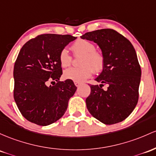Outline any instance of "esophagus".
<instances>
[{
  "label": "esophagus",
  "instance_id": "esophagus-1",
  "mask_svg": "<svg viewBox=\"0 0 156 156\" xmlns=\"http://www.w3.org/2000/svg\"><path fill=\"white\" fill-rule=\"evenodd\" d=\"M75 85L76 87H78V86H80V85H81V83H80V82H76V81H75Z\"/></svg>",
  "mask_w": 156,
  "mask_h": 156
}]
</instances>
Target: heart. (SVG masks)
Segmentation results:
<instances>
[{
    "label": "heart",
    "mask_w": 156,
    "mask_h": 156,
    "mask_svg": "<svg viewBox=\"0 0 156 156\" xmlns=\"http://www.w3.org/2000/svg\"><path fill=\"white\" fill-rule=\"evenodd\" d=\"M71 49L75 55H81L79 61L80 67H72L64 71L66 79L82 82L91 76L92 73H98L102 71L105 64L103 55L95 51L93 43L84 39H78L71 45ZM59 61L61 66L66 67L71 64L72 58L66 49L59 54Z\"/></svg>",
    "instance_id": "1"
}]
</instances>
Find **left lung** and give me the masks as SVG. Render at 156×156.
Listing matches in <instances>:
<instances>
[{"label":"left lung","instance_id":"left-lung-1","mask_svg":"<svg viewBox=\"0 0 156 156\" xmlns=\"http://www.w3.org/2000/svg\"><path fill=\"white\" fill-rule=\"evenodd\" d=\"M81 37L96 43L105 60L103 70L95 78L101 84L90 85L87 109L103 124L121 122L138 103L141 70L136 50L129 40L111 29L87 32ZM104 84L108 85L107 90L102 89Z\"/></svg>","mask_w":156,"mask_h":156}]
</instances>
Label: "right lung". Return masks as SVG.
Masks as SVG:
<instances>
[{
    "mask_svg": "<svg viewBox=\"0 0 156 156\" xmlns=\"http://www.w3.org/2000/svg\"><path fill=\"white\" fill-rule=\"evenodd\" d=\"M77 37L44 34L27 41L15 63L14 98L20 113L30 122L47 126L61 119L77 87L72 80L59 81V54ZM57 81L55 85H49ZM51 82V83H52Z\"/></svg>",
    "mask_w": 156,
    "mask_h": 156,
    "instance_id": "obj_1",
    "label": "right lung"
}]
</instances>
